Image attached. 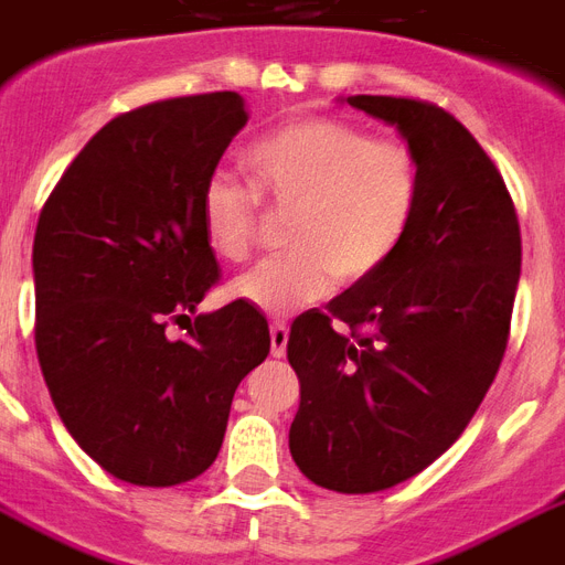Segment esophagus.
<instances>
[{
    "label": "esophagus",
    "mask_w": 565,
    "mask_h": 565,
    "mask_svg": "<svg viewBox=\"0 0 565 565\" xmlns=\"http://www.w3.org/2000/svg\"><path fill=\"white\" fill-rule=\"evenodd\" d=\"M286 344H288V327L286 323H274L270 327V356H286Z\"/></svg>",
    "instance_id": "1"
}]
</instances>
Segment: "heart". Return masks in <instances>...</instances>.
I'll use <instances>...</instances> for the list:
<instances>
[{
  "label": "heart",
  "mask_w": 565,
  "mask_h": 565,
  "mask_svg": "<svg viewBox=\"0 0 565 565\" xmlns=\"http://www.w3.org/2000/svg\"><path fill=\"white\" fill-rule=\"evenodd\" d=\"M244 168L253 191L214 173L200 194V223L212 253L242 262L259 235V200L291 212V253L230 286L235 300L274 318L323 300L335 279L374 277L404 247L422 205V161L409 147L330 117L279 126L244 152Z\"/></svg>",
  "instance_id": "obj_1"
}]
</instances>
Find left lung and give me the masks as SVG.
I'll list each match as a JSON object with an SVG mask.
<instances>
[{"label":"left lung","mask_w":565,"mask_h":565,"mask_svg":"<svg viewBox=\"0 0 565 565\" xmlns=\"http://www.w3.org/2000/svg\"><path fill=\"white\" fill-rule=\"evenodd\" d=\"M344 103L418 156L422 205L395 259L291 323L288 448L318 487L369 495L439 460L478 413L507 351L522 235L504 179L457 117L401 96Z\"/></svg>","instance_id":"left-lung-1"}]
</instances>
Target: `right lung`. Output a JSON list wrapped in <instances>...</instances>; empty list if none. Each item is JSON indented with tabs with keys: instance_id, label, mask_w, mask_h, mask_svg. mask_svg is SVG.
<instances>
[{
	"instance_id": "add662e5",
	"label": "right lung",
	"mask_w": 565,
	"mask_h": 565,
	"mask_svg": "<svg viewBox=\"0 0 565 565\" xmlns=\"http://www.w3.org/2000/svg\"><path fill=\"white\" fill-rule=\"evenodd\" d=\"M247 124L235 90L161 99L85 143L34 233V344L70 436L108 475L177 487L217 457L238 383L270 351L259 309L196 303L221 279L200 194ZM189 321L185 340L170 322Z\"/></svg>"
}]
</instances>
